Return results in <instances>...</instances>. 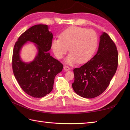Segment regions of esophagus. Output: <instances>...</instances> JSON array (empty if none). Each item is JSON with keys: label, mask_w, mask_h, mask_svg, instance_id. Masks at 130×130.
<instances>
[{"label": "esophagus", "mask_w": 130, "mask_h": 130, "mask_svg": "<svg viewBox=\"0 0 130 130\" xmlns=\"http://www.w3.org/2000/svg\"><path fill=\"white\" fill-rule=\"evenodd\" d=\"M70 69V68L69 67H68V66H64V67H63V70H64L65 71H68V70H69Z\"/></svg>", "instance_id": "1"}]
</instances>
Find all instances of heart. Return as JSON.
<instances>
[{"mask_svg": "<svg viewBox=\"0 0 130 130\" xmlns=\"http://www.w3.org/2000/svg\"><path fill=\"white\" fill-rule=\"evenodd\" d=\"M98 43L94 31L78 27H72L63 32L60 38L54 40L52 47L58 59H61L69 48L70 53L66 58L69 64L87 61L92 56Z\"/></svg>", "mask_w": 130, "mask_h": 130, "instance_id": "b5f03b06", "label": "heart"}]
</instances>
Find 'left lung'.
<instances>
[{"label": "left lung", "instance_id": "8db88e82", "mask_svg": "<svg viewBox=\"0 0 130 130\" xmlns=\"http://www.w3.org/2000/svg\"><path fill=\"white\" fill-rule=\"evenodd\" d=\"M118 60L116 46L108 35L103 32L96 54L82 67L74 69V90L86 98L101 95L108 87L116 73Z\"/></svg>", "mask_w": 130, "mask_h": 130}]
</instances>
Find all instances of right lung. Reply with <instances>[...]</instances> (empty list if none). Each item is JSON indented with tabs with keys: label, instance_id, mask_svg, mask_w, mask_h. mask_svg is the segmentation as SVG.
<instances>
[{
	"label": "right lung",
	"instance_id": "add662e5",
	"mask_svg": "<svg viewBox=\"0 0 130 130\" xmlns=\"http://www.w3.org/2000/svg\"><path fill=\"white\" fill-rule=\"evenodd\" d=\"M53 35L46 24H37L23 33L14 46L12 69L15 78L24 92L34 98H42L50 93L55 77L63 65L47 52L51 49ZM27 41L37 45L38 54L29 63L21 61L19 53Z\"/></svg>",
	"mask_w": 130,
	"mask_h": 130
}]
</instances>
